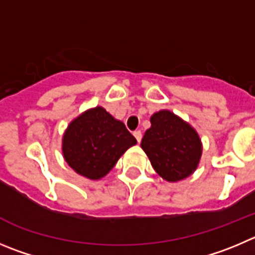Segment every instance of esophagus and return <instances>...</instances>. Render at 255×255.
Masks as SVG:
<instances>
[{
	"instance_id": "1",
	"label": "esophagus",
	"mask_w": 255,
	"mask_h": 255,
	"mask_svg": "<svg viewBox=\"0 0 255 255\" xmlns=\"http://www.w3.org/2000/svg\"><path fill=\"white\" fill-rule=\"evenodd\" d=\"M133 135H134L137 141L141 142V139H142V132H141V130H139V129L134 130V132H133Z\"/></svg>"
}]
</instances>
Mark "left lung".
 Wrapping results in <instances>:
<instances>
[{"label":"left lung","mask_w":255,"mask_h":255,"mask_svg":"<svg viewBox=\"0 0 255 255\" xmlns=\"http://www.w3.org/2000/svg\"><path fill=\"white\" fill-rule=\"evenodd\" d=\"M141 147L154 171L170 182L191 175L203 152L196 130L170 111L151 117V128L144 133Z\"/></svg>","instance_id":"8db88e82"}]
</instances>
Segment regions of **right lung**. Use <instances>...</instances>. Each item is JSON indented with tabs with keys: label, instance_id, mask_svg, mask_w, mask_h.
I'll use <instances>...</instances> for the list:
<instances>
[{
	"label": "right lung",
	"instance_id": "obj_1",
	"mask_svg": "<svg viewBox=\"0 0 255 255\" xmlns=\"http://www.w3.org/2000/svg\"><path fill=\"white\" fill-rule=\"evenodd\" d=\"M137 141L125 123L114 120L102 107H97L69 125L63 137V153L75 172L98 180Z\"/></svg>",
	"mask_w": 255,
	"mask_h": 255
}]
</instances>
